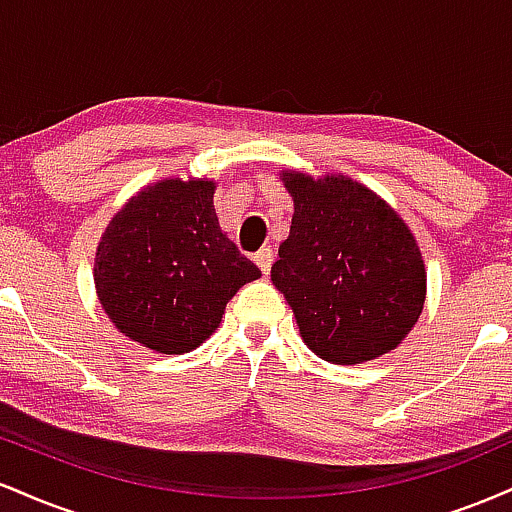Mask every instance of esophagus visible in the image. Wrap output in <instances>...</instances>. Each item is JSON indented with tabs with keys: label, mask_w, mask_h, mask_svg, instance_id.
<instances>
[{
	"label": "esophagus",
	"mask_w": 512,
	"mask_h": 512,
	"mask_svg": "<svg viewBox=\"0 0 512 512\" xmlns=\"http://www.w3.org/2000/svg\"><path fill=\"white\" fill-rule=\"evenodd\" d=\"M255 262H257V267L262 269V274H269V269H272V262H274V250L269 248H262V250H257L255 252Z\"/></svg>",
	"instance_id": "obj_1"
}]
</instances>
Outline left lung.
<instances>
[{
	"mask_svg": "<svg viewBox=\"0 0 512 512\" xmlns=\"http://www.w3.org/2000/svg\"><path fill=\"white\" fill-rule=\"evenodd\" d=\"M293 199L289 238L272 284L284 293L303 342L339 366L392 351L419 320L426 269L404 221L349 178L284 173Z\"/></svg>",
	"mask_w": 512,
	"mask_h": 512,
	"instance_id": "left-lung-1",
	"label": "left lung"
}]
</instances>
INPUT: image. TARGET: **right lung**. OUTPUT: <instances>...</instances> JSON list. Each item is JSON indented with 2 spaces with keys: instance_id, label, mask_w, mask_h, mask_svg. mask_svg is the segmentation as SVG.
<instances>
[{
  "instance_id": "obj_1",
  "label": "right lung",
  "mask_w": 512,
  "mask_h": 512,
  "mask_svg": "<svg viewBox=\"0 0 512 512\" xmlns=\"http://www.w3.org/2000/svg\"><path fill=\"white\" fill-rule=\"evenodd\" d=\"M93 276L105 313L125 337L158 354H185L262 272L221 233L214 182L175 178L146 187L117 211Z\"/></svg>"
}]
</instances>
